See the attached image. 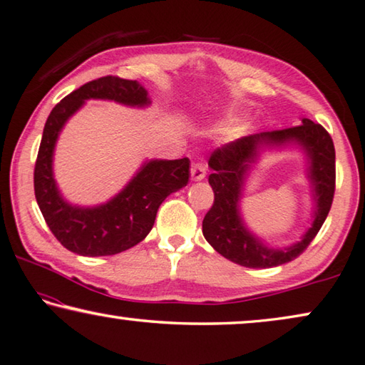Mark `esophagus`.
I'll return each mask as SVG.
<instances>
[{"instance_id": "34e87169", "label": "esophagus", "mask_w": 365, "mask_h": 365, "mask_svg": "<svg viewBox=\"0 0 365 365\" xmlns=\"http://www.w3.org/2000/svg\"><path fill=\"white\" fill-rule=\"evenodd\" d=\"M207 175V166L205 163H192V166H190V178L194 179V181H200V179L205 178Z\"/></svg>"}]
</instances>
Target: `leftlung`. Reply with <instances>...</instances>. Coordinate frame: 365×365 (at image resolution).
I'll return each mask as SVG.
<instances>
[{
  "mask_svg": "<svg viewBox=\"0 0 365 365\" xmlns=\"http://www.w3.org/2000/svg\"><path fill=\"white\" fill-rule=\"evenodd\" d=\"M263 142H297L307 150L312 162L310 177L317 200L315 221L304 240L285 251H271L264 247L246 231L238 215L237 203L243 175L247 163L256 156L257 145ZM208 166L213 170L208 182L215 192V200L202 222L203 235L220 255L245 267L266 269L298 258L321 231L334 202L336 178L334 140L322 125L308 118H303V125L252 134L218 147L210 155Z\"/></svg>",
  "mask_w": 365,
  "mask_h": 365,
  "instance_id": "1",
  "label": "left lung"
}]
</instances>
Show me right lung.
Here are the masks:
<instances>
[{
	"instance_id": "1",
	"label": "right lung",
	"mask_w": 365,
	"mask_h": 365,
	"mask_svg": "<svg viewBox=\"0 0 365 365\" xmlns=\"http://www.w3.org/2000/svg\"><path fill=\"white\" fill-rule=\"evenodd\" d=\"M86 99H110L126 106L149 104L138 81L102 76L66 96L46 120L34 171L35 197L51 232L67 250L81 257H107L128 250L150 232L157 210L171 192L189 181V158L153 160L106 205L72 207L62 199L53 178V150L70 115Z\"/></svg>"
}]
</instances>
